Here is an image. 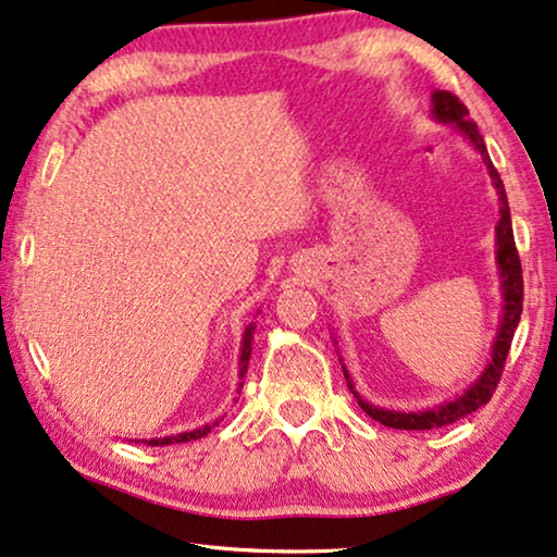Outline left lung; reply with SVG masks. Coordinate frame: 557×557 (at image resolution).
<instances>
[{
  "instance_id": "1",
  "label": "left lung",
  "mask_w": 557,
  "mask_h": 557,
  "mask_svg": "<svg viewBox=\"0 0 557 557\" xmlns=\"http://www.w3.org/2000/svg\"><path fill=\"white\" fill-rule=\"evenodd\" d=\"M470 112L462 102H459L453 92L445 90H434L432 92V117L437 123H447L453 125L455 131L462 135V138L472 145L474 150L482 156V163H485L490 178H493V185L497 190V200H499V221L495 225V261H497V273H499V294H503V313H499V326H497V336L493 344V354H490L487 367L482 369V374L474 379V382L467 386L465 392H459L455 399L442 401L437 407L430 409H417V412H397V409H384L376 405H369V401L361 399V394L354 389V382L349 372L344 369L346 384L354 397H357L359 407L364 412L382 422L384 426H394V430H434V426H445L453 424L457 419H462L467 414H472L474 409H480L482 405H487L490 397H493L495 386L499 382V374H503L507 351H510L515 329L520 324V313H522V269H520V256L518 248H515V236H512V221H510V206H507V196H505V185L499 181V173L495 171L493 160L487 156L485 140L478 131V125L472 123ZM342 361V359H338Z\"/></svg>"
}]
</instances>
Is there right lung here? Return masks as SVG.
<instances>
[{
  "instance_id": "obj_1",
  "label": "right lung",
  "mask_w": 557,
  "mask_h": 557,
  "mask_svg": "<svg viewBox=\"0 0 557 557\" xmlns=\"http://www.w3.org/2000/svg\"><path fill=\"white\" fill-rule=\"evenodd\" d=\"M253 332H256V326L253 324H248L246 326V332H244V344H240V364H238V392H240V386H244V376H246V372H248V359H251V342H253ZM219 424V419H215V422H211V424H203V426H198V430H193V432H181V434H173V437H158V440H143L145 445H150V447H163V445H178V442H190V440H200V437H206L208 432L213 430V426ZM140 442V440H138Z\"/></svg>"
}]
</instances>
